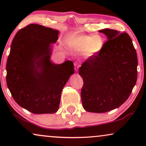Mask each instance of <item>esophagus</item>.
I'll return each instance as SVG.
<instances>
[{
	"label": "esophagus",
	"mask_w": 146,
	"mask_h": 146,
	"mask_svg": "<svg viewBox=\"0 0 146 146\" xmlns=\"http://www.w3.org/2000/svg\"><path fill=\"white\" fill-rule=\"evenodd\" d=\"M80 66L78 63H75L74 64V70H75L76 72H77Z\"/></svg>",
	"instance_id": "esophagus-1"
}]
</instances>
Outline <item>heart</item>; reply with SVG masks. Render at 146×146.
<instances>
[{
    "label": "heart",
    "instance_id": "obj_1",
    "mask_svg": "<svg viewBox=\"0 0 146 146\" xmlns=\"http://www.w3.org/2000/svg\"><path fill=\"white\" fill-rule=\"evenodd\" d=\"M67 46L75 51H83L86 57L98 54L104 47V40L100 35H87L79 33L71 34L66 40Z\"/></svg>",
    "mask_w": 146,
    "mask_h": 146
}]
</instances>
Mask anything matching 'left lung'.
Listing matches in <instances>:
<instances>
[{"label": "left lung", "instance_id": "8db88e82", "mask_svg": "<svg viewBox=\"0 0 146 146\" xmlns=\"http://www.w3.org/2000/svg\"><path fill=\"white\" fill-rule=\"evenodd\" d=\"M108 40L100 52L90 57L79 69L84 85L83 108L89 112L104 113L117 108L128 98L137 80V58L126 33L103 29Z\"/></svg>", "mask_w": 146, "mask_h": 146}]
</instances>
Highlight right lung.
<instances>
[{"mask_svg":"<svg viewBox=\"0 0 146 146\" xmlns=\"http://www.w3.org/2000/svg\"><path fill=\"white\" fill-rule=\"evenodd\" d=\"M59 32L39 25H28L14 37L7 62V84L16 102L36 114L58 111L61 92L74 64L51 61L52 44Z\"/></svg>","mask_w":146,"mask_h":146,"instance_id":"obj_1","label":"right lung"}]
</instances>
